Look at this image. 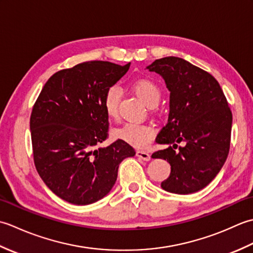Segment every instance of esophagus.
Wrapping results in <instances>:
<instances>
[{
  "instance_id": "obj_1",
  "label": "esophagus",
  "mask_w": 253,
  "mask_h": 253,
  "mask_svg": "<svg viewBox=\"0 0 253 253\" xmlns=\"http://www.w3.org/2000/svg\"><path fill=\"white\" fill-rule=\"evenodd\" d=\"M136 154H137L138 158L142 159L143 161H150V159H151V157H150V154L148 152H146V151H137Z\"/></svg>"
}]
</instances>
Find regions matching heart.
I'll return each mask as SVG.
<instances>
[{"mask_svg": "<svg viewBox=\"0 0 253 253\" xmlns=\"http://www.w3.org/2000/svg\"><path fill=\"white\" fill-rule=\"evenodd\" d=\"M132 89L136 94L148 106L152 107L158 104L161 98V91L158 84L151 79L141 78L132 84ZM121 91L115 85L110 87L105 91L102 104L107 117L116 120L118 116V104H120ZM155 130L151 125L147 124L127 123L114 131V137L120 139L135 148H146L153 140Z\"/></svg>", "mask_w": 253, "mask_h": 253, "instance_id": "obj_1", "label": "heart"}]
</instances>
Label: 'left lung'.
Returning <instances> with one entry per match:
<instances>
[{
    "label": "left lung",
    "instance_id": "left-lung-1",
    "mask_svg": "<svg viewBox=\"0 0 253 253\" xmlns=\"http://www.w3.org/2000/svg\"><path fill=\"white\" fill-rule=\"evenodd\" d=\"M147 68L163 77L170 92L169 121L157 137L169 147L152 154L170 165L161 187L178 195L197 192L215 178L227 159L233 114L226 96L211 74L180 57L160 58ZM179 142L186 144L175 152Z\"/></svg>",
    "mask_w": 253,
    "mask_h": 253
}]
</instances>
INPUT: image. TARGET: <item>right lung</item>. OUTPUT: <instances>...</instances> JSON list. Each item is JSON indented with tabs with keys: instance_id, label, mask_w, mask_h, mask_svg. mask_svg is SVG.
I'll return each mask as SVG.
<instances>
[{
	"instance_id": "right-lung-1",
	"label": "right lung",
	"mask_w": 253,
	"mask_h": 253,
	"mask_svg": "<svg viewBox=\"0 0 253 253\" xmlns=\"http://www.w3.org/2000/svg\"><path fill=\"white\" fill-rule=\"evenodd\" d=\"M103 61L80 63L45 83L30 116L34 162L44 184L63 200L93 203L114 186L121 162L136 154L123 140L99 148L109 137L105 91L129 69Z\"/></svg>"
}]
</instances>
